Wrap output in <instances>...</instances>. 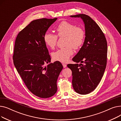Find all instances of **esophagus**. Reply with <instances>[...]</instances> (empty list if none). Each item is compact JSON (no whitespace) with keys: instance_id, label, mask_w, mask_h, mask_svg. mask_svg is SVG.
I'll use <instances>...</instances> for the list:
<instances>
[{"instance_id":"1","label":"esophagus","mask_w":121,"mask_h":121,"mask_svg":"<svg viewBox=\"0 0 121 121\" xmlns=\"http://www.w3.org/2000/svg\"><path fill=\"white\" fill-rule=\"evenodd\" d=\"M62 65H63V67H64V68H66V67H67V65H66V64H65V63H63Z\"/></svg>"}]
</instances>
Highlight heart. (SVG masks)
Listing matches in <instances>:
<instances>
[{
	"label": "heart",
	"instance_id": "b5f03b06",
	"mask_svg": "<svg viewBox=\"0 0 121 121\" xmlns=\"http://www.w3.org/2000/svg\"><path fill=\"white\" fill-rule=\"evenodd\" d=\"M57 35L46 32L43 36V41L47 46L53 49L56 45L58 37H65V47L58 49L52 53V57L55 61L65 63L73 54V48L75 49L79 48L83 44L85 38L84 29L76 27L72 23L62 21L56 27Z\"/></svg>",
	"mask_w": 121,
	"mask_h": 121
}]
</instances>
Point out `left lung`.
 <instances>
[{"instance_id":"8db88e82","label":"left lung","mask_w":121,"mask_h":121,"mask_svg":"<svg viewBox=\"0 0 121 121\" xmlns=\"http://www.w3.org/2000/svg\"><path fill=\"white\" fill-rule=\"evenodd\" d=\"M70 17H80L85 24L84 42L73 58L77 64L67 66L72 71L73 89L86 95L96 88L103 77L107 63V41L102 30L89 16L78 14ZM79 62L84 64H78Z\"/></svg>"}]
</instances>
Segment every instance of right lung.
<instances>
[{
	"label": "right lung",
	"mask_w": 121,
	"mask_h": 121,
	"mask_svg": "<svg viewBox=\"0 0 121 121\" xmlns=\"http://www.w3.org/2000/svg\"><path fill=\"white\" fill-rule=\"evenodd\" d=\"M57 18L34 20L18 33L15 41L14 64L28 90L41 98L53 96L57 90V80L63 67L51 61L43 36Z\"/></svg>",
	"instance_id": "add662e5"
}]
</instances>
